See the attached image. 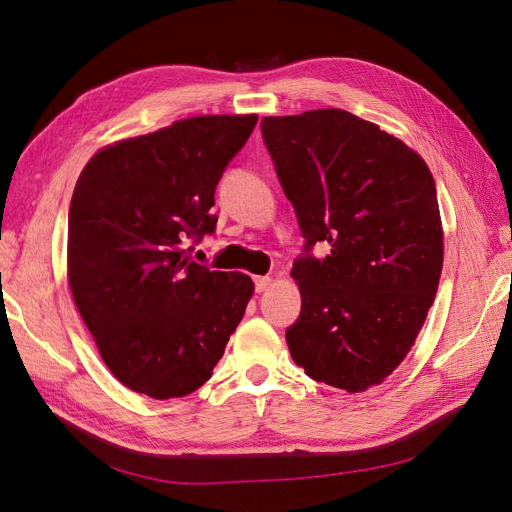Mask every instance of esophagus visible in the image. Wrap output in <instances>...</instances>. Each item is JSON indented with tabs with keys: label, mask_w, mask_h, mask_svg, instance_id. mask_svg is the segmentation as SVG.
I'll list each match as a JSON object with an SVG mask.
<instances>
[{
	"label": "esophagus",
	"mask_w": 512,
	"mask_h": 512,
	"mask_svg": "<svg viewBox=\"0 0 512 512\" xmlns=\"http://www.w3.org/2000/svg\"><path fill=\"white\" fill-rule=\"evenodd\" d=\"M269 286H271V277H269V275L254 277V288H256V292H265Z\"/></svg>",
	"instance_id": "esophagus-1"
}]
</instances>
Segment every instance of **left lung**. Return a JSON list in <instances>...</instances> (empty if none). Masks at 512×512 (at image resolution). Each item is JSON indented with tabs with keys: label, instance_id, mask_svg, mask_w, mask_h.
Listing matches in <instances>:
<instances>
[{
	"label": "left lung",
	"instance_id": "obj_1",
	"mask_svg": "<svg viewBox=\"0 0 512 512\" xmlns=\"http://www.w3.org/2000/svg\"><path fill=\"white\" fill-rule=\"evenodd\" d=\"M260 132L305 239L292 361L316 382L365 391L404 361L436 297V183L408 145L339 108L265 117ZM316 242L327 259L311 254Z\"/></svg>",
	"mask_w": 512,
	"mask_h": 512
}]
</instances>
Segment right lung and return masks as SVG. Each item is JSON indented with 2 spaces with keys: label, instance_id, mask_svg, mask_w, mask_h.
Listing matches in <instances>:
<instances>
[{
  "label": "right lung",
  "instance_id": "1",
  "mask_svg": "<svg viewBox=\"0 0 512 512\" xmlns=\"http://www.w3.org/2000/svg\"><path fill=\"white\" fill-rule=\"evenodd\" d=\"M256 115H203L104 147L76 181L68 282L102 361L136 393H194L222 359L254 284L194 245L218 224L215 188Z\"/></svg>",
  "mask_w": 512,
  "mask_h": 512
}]
</instances>
